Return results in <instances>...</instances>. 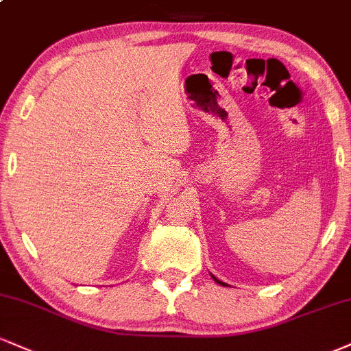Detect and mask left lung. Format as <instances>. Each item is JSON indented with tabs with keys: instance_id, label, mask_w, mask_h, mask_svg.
Segmentation results:
<instances>
[{
	"instance_id": "1",
	"label": "left lung",
	"mask_w": 351,
	"mask_h": 351,
	"mask_svg": "<svg viewBox=\"0 0 351 351\" xmlns=\"http://www.w3.org/2000/svg\"><path fill=\"white\" fill-rule=\"evenodd\" d=\"M213 278H214V276H213ZM214 280H216V282H219V285H223V282H222V281H219L217 278H214ZM223 286H226V285H223Z\"/></svg>"
}]
</instances>
